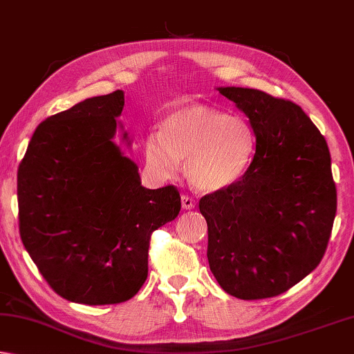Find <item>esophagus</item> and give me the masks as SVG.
I'll return each mask as SVG.
<instances>
[{
  "label": "esophagus",
  "instance_id": "1",
  "mask_svg": "<svg viewBox=\"0 0 354 354\" xmlns=\"http://www.w3.org/2000/svg\"><path fill=\"white\" fill-rule=\"evenodd\" d=\"M182 206H183V209H192V208H194V206H196L194 197H191L188 194L182 196Z\"/></svg>",
  "mask_w": 354,
  "mask_h": 354
}]
</instances>
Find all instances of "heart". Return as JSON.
Segmentation results:
<instances>
[{"instance_id": "obj_1", "label": "heart", "mask_w": 354, "mask_h": 354, "mask_svg": "<svg viewBox=\"0 0 354 354\" xmlns=\"http://www.w3.org/2000/svg\"><path fill=\"white\" fill-rule=\"evenodd\" d=\"M256 152V134L248 120L205 104L180 106L160 123L158 136L145 142L148 168L172 177L178 162L198 189L228 188L245 176Z\"/></svg>"}]
</instances>
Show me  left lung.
I'll use <instances>...</instances> for the list:
<instances>
[{
    "label": "left lung",
    "instance_id": "left-lung-1",
    "mask_svg": "<svg viewBox=\"0 0 354 354\" xmlns=\"http://www.w3.org/2000/svg\"><path fill=\"white\" fill-rule=\"evenodd\" d=\"M218 92L250 118L256 152L239 182L198 202L208 223L209 268L231 296L274 297L325 254L337 206L330 151L290 100L248 88Z\"/></svg>",
    "mask_w": 354,
    "mask_h": 354
}]
</instances>
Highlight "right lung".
I'll return each mask as SVG.
<instances>
[{"instance_id":"1","label":"right lung","mask_w":354,"mask_h":354,"mask_svg":"<svg viewBox=\"0 0 354 354\" xmlns=\"http://www.w3.org/2000/svg\"><path fill=\"white\" fill-rule=\"evenodd\" d=\"M123 106L115 91L46 118L18 166L23 245L71 302L134 297L148 277L151 234L182 208L174 185L145 188L138 166L112 142Z\"/></svg>"}]
</instances>
